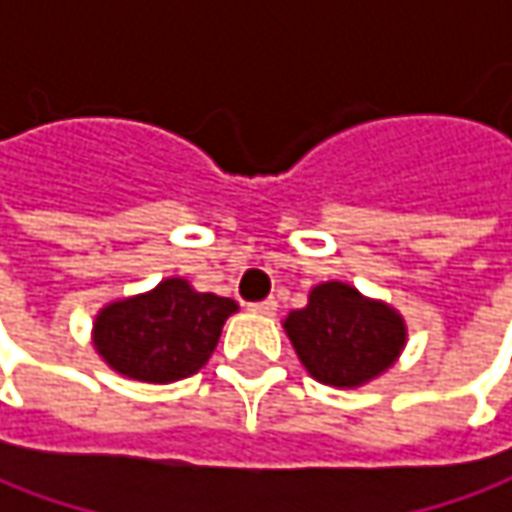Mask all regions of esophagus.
I'll list each match as a JSON object with an SVG mask.
<instances>
[{
	"label": "esophagus",
	"mask_w": 512,
	"mask_h": 512,
	"mask_svg": "<svg viewBox=\"0 0 512 512\" xmlns=\"http://www.w3.org/2000/svg\"><path fill=\"white\" fill-rule=\"evenodd\" d=\"M276 299H265V302H256V305H247L250 313H259V316H273L276 313Z\"/></svg>",
	"instance_id": "34e87169"
}]
</instances>
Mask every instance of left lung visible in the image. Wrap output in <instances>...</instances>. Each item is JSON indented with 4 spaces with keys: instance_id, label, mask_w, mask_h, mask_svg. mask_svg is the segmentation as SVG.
Wrapping results in <instances>:
<instances>
[{
    "instance_id": "8db88e82",
    "label": "left lung",
    "mask_w": 512,
    "mask_h": 512,
    "mask_svg": "<svg viewBox=\"0 0 512 512\" xmlns=\"http://www.w3.org/2000/svg\"><path fill=\"white\" fill-rule=\"evenodd\" d=\"M285 333L316 382L362 387L393 367L407 344L402 313L347 282H322L302 310H290Z\"/></svg>"
}]
</instances>
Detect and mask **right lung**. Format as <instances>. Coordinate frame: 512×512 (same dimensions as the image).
Instances as JSON below:
<instances>
[{
    "label": "right lung",
    "instance_id": "obj_1",
    "mask_svg": "<svg viewBox=\"0 0 512 512\" xmlns=\"http://www.w3.org/2000/svg\"><path fill=\"white\" fill-rule=\"evenodd\" d=\"M236 310L233 299L199 293L187 279L173 276L148 293L102 307L93 322V347L110 370L128 379L179 382L205 367Z\"/></svg>",
    "mask_w": 512,
    "mask_h": 512
}]
</instances>
